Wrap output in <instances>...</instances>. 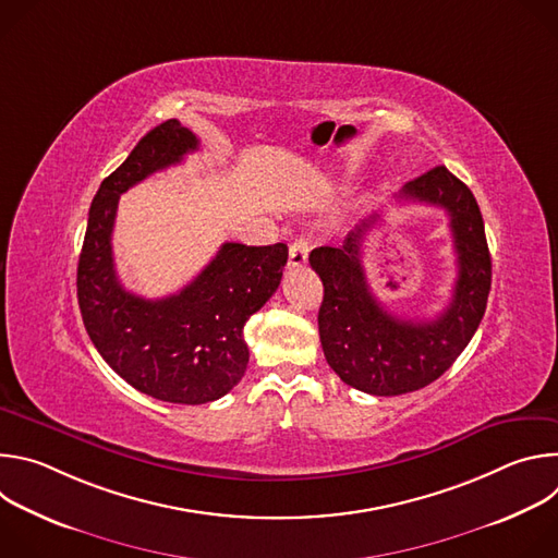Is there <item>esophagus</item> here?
Listing matches in <instances>:
<instances>
[{"instance_id": "34e87169", "label": "esophagus", "mask_w": 558, "mask_h": 558, "mask_svg": "<svg viewBox=\"0 0 558 558\" xmlns=\"http://www.w3.org/2000/svg\"><path fill=\"white\" fill-rule=\"evenodd\" d=\"M308 241L306 238H298V241L289 247V269H300L306 265V258H308Z\"/></svg>"}]
</instances>
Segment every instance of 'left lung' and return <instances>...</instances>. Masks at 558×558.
<instances>
[{
    "label": "left lung",
    "instance_id": "obj_1",
    "mask_svg": "<svg viewBox=\"0 0 558 558\" xmlns=\"http://www.w3.org/2000/svg\"><path fill=\"white\" fill-rule=\"evenodd\" d=\"M400 198L441 207L450 218L457 280L450 304L433 320L397 317L371 293L362 241L377 214L340 247H317L308 256L325 284L317 327L329 366L344 384L379 397L420 390L452 366L482 323L493 280L484 218L468 185L439 166L409 181Z\"/></svg>",
    "mask_w": 558,
    "mask_h": 558
}]
</instances>
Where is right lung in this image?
<instances>
[{"instance_id": "1", "label": "right lung", "mask_w": 558, "mask_h": 558, "mask_svg": "<svg viewBox=\"0 0 558 558\" xmlns=\"http://www.w3.org/2000/svg\"><path fill=\"white\" fill-rule=\"evenodd\" d=\"M196 149V134L177 119L151 128L95 194L76 267L78 308L110 368L154 400L192 407L218 400L243 379L250 362L243 329L276 293L289 256L282 243H225L187 287L161 300L119 282L112 258L119 196Z\"/></svg>"}]
</instances>
